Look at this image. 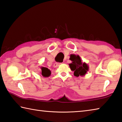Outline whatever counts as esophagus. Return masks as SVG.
Wrapping results in <instances>:
<instances>
[{
	"instance_id": "34e87169",
	"label": "esophagus",
	"mask_w": 122,
	"mask_h": 122,
	"mask_svg": "<svg viewBox=\"0 0 122 122\" xmlns=\"http://www.w3.org/2000/svg\"><path fill=\"white\" fill-rule=\"evenodd\" d=\"M61 63H55L54 65V67L55 68V67H57V66H58L60 64H61Z\"/></svg>"
}]
</instances>
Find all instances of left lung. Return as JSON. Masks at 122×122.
I'll list each match as a JSON object with an SVG mask.
<instances>
[{"label": "left lung", "mask_w": 122, "mask_h": 122, "mask_svg": "<svg viewBox=\"0 0 122 122\" xmlns=\"http://www.w3.org/2000/svg\"><path fill=\"white\" fill-rule=\"evenodd\" d=\"M69 60L72 62L69 64V65L71 70L74 71V76L76 77L85 76L89 70V67L87 64L83 62L78 55L70 54Z\"/></svg>", "instance_id": "1"}]
</instances>
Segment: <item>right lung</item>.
Segmentation results:
<instances>
[{
	"label": "right lung",
	"mask_w": 122,
	"mask_h": 122,
	"mask_svg": "<svg viewBox=\"0 0 122 122\" xmlns=\"http://www.w3.org/2000/svg\"><path fill=\"white\" fill-rule=\"evenodd\" d=\"M41 74L44 77H48L51 75V71L47 68L41 67Z\"/></svg>",
	"instance_id": "obj_1"
}]
</instances>
